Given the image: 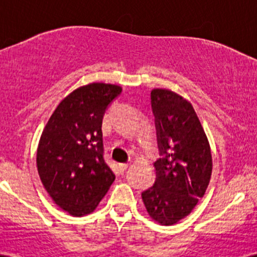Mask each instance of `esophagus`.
<instances>
[{"label":"esophagus","mask_w":257,"mask_h":257,"mask_svg":"<svg viewBox=\"0 0 257 257\" xmlns=\"http://www.w3.org/2000/svg\"><path fill=\"white\" fill-rule=\"evenodd\" d=\"M128 167H129V163H119V164H118V168H119L120 172H124V170H125Z\"/></svg>","instance_id":"obj_1"}]
</instances>
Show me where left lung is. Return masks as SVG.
Instances as JSON below:
<instances>
[{"mask_svg":"<svg viewBox=\"0 0 257 257\" xmlns=\"http://www.w3.org/2000/svg\"><path fill=\"white\" fill-rule=\"evenodd\" d=\"M161 155L156 181L141 193L150 217L170 226L185 219L203 198L213 172L211 149L192 104L175 91H151Z\"/></svg>","mask_w":257,"mask_h":257,"instance_id":"obj_1","label":"left lung"}]
</instances>
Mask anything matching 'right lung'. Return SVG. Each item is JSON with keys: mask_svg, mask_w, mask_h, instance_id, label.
<instances>
[{"mask_svg": "<svg viewBox=\"0 0 257 257\" xmlns=\"http://www.w3.org/2000/svg\"><path fill=\"white\" fill-rule=\"evenodd\" d=\"M122 93L117 84L93 82L59 102L37 147L41 181L59 208L72 216L93 213L114 181L102 157V117Z\"/></svg>", "mask_w": 257, "mask_h": 257, "instance_id": "obj_1", "label": "right lung"}]
</instances>
